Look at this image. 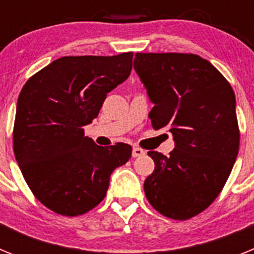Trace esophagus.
<instances>
[{"label":"esophagus","instance_id":"34e87169","mask_svg":"<svg viewBox=\"0 0 254 254\" xmlns=\"http://www.w3.org/2000/svg\"><path fill=\"white\" fill-rule=\"evenodd\" d=\"M142 155H145V151L142 149H140V147H133L132 149V156L133 158H138V156H142Z\"/></svg>","mask_w":254,"mask_h":254}]
</instances>
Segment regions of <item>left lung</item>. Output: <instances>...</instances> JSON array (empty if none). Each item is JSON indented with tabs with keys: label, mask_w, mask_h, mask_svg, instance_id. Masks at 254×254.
Instances as JSON below:
<instances>
[{
	"label": "left lung",
	"mask_w": 254,
	"mask_h": 254,
	"mask_svg": "<svg viewBox=\"0 0 254 254\" xmlns=\"http://www.w3.org/2000/svg\"><path fill=\"white\" fill-rule=\"evenodd\" d=\"M133 68L154 108V129L173 134L169 155L149 151L155 170L143 190L164 216L187 220L223 190L239 150L232 86L207 60L187 53H136Z\"/></svg>",
	"instance_id": "1"
}]
</instances>
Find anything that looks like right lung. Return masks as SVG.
<instances>
[{
  "label": "right lung",
  "instance_id": "obj_1",
  "mask_svg": "<svg viewBox=\"0 0 254 254\" xmlns=\"http://www.w3.org/2000/svg\"><path fill=\"white\" fill-rule=\"evenodd\" d=\"M133 53L62 57L29 78L19 95L13 151L31 192L49 210L77 216L99 205L111 174L132 147L98 146L84 127L107 94L128 78Z\"/></svg>",
  "mask_w": 254,
  "mask_h": 254
}]
</instances>
